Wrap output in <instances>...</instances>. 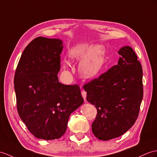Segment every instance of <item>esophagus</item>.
I'll return each mask as SVG.
<instances>
[{
  "mask_svg": "<svg viewBox=\"0 0 157 157\" xmlns=\"http://www.w3.org/2000/svg\"><path fill=\"white\" fill-rule=\"evenodd\" d=\"M81 93H82V97H83V98H84V100H85V101H86V91H85V90H82V91L81 92Z\"/></svg>",
  "mask_w": 157,
  "mask_h": 157,
  "instance_id": "esophagus-1",
  "label": "esophagus"
}]
</instances>
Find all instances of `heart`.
Wrapping results in <instances>:
<instances>
[{
    "instance_id": "1",
    "label": "heart",
    "mask_w": 157,
    "mask_h": 157,
    "mask_svg": "<svg viewBox=\"0 0 157 157\" xmlns=\"http://www.w3.org/2000/svg\"><path fill=\"white\" fill-rule=\"evenodd\" d=\"M105 51L102 47H91L79 44L72 48L69 56L71 59L82 60L80 63L79 71L86 78L97 75L104 64Z\"/></svg>"
}]
</instances>
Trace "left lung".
Instances as JSON below:
<instances>
[{"label": "left lung", "instance_id": "left-lung-1", "mask_svg": "<svg viewBox=\"0 0 157 157\" xmlns=\"http://www.w3.org/2000/svg\"><path fill=\"white\" fill-rule=\"evenodd\" d=\"M118 64L83 85L86 100L97 110L92 131L109 140L123 135L138 118L143 97V68L132 48L120 49Z\"/></svg>", "mask_w": 157, "mask_h": 157}]
</instances>
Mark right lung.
Masks as SVG:
<instances>
[{
	"label": "right lung",
	"instance_id": "add662e5",
	"mask_svg": "<svg viewBox=\"0 0 157 157\" xmlns=\"http://www.w3.org/2000/svg\"><path fill=\"white\" fill-rule=\"evenodd\" d=\"M63 42L37 37L26 46L15 71L19 117L36 138L53 140L67 131L70 114L84 99L77 85L59 82Z\"/></svg>",
	"mask_w": 157,
	"mask_h": 157
}]
</instances>
